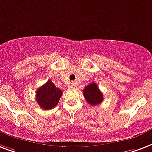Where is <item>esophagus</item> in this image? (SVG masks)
I'll return each mask as SVG.
<instances>
[{
    "mask_svg": "<svg viewBox=\"0 0 152 152\" xmlns=\"http://www.w3.org/2000/svg\"><path fill=\"white\" fill-rule=\"evenodd\" d=\"M68 86H69V88H76V84H74V83H72H72H70V84H69V85H68Z\"/></svg>",
    "mask_w": 152,
    "mask_h": 152,
    "instance_id": "obj_1",
    "label": "esophagus"
}]
</instances>
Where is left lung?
Here are the masks:
<instances>
[{
  "label": "left lung",
  "instance_id": "1",
  "mask_svg": "<svg viewBox=\"0 0 152 152\" xmlns=\"http://www.w3.org/2000/svg\"><path fill=\"white\" fill-rule=\"evenodd\" d=\"M84 96L87 102L91 105H97L103 101V94L96 83H91L83 90Z\"/></svg>",
  "mask_w": 152,
  "mask_h": 152
}]
</instances>
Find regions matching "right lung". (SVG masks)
<instances>
[{"label":"right lung","mask_w":152,"mask_h":152,"mask_svg":"<svg viewBox=\"0 0 152 152\" xmlns=\"http://www.w3.org/2000/svg\"><path fill=\"white\" fill-rule=\"evenodd\" d=\"M62 93L61 89L56 88L52 80H49L37 89L36 99L42 109L50 110L57 105Z\"/></svg>","instance_id":"right-lung-1"}]
</instances>
